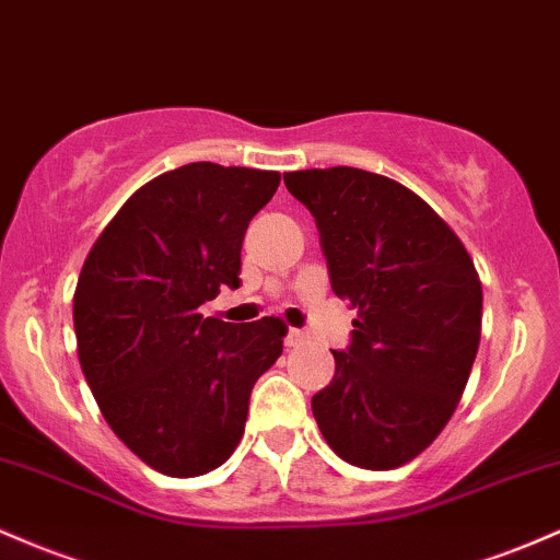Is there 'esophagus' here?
Instances as JSON below:
<instances>
[{"label":"esophagus","instance_id":"esophagus-1","mask_svg":"<svg viewBox=\"0 0 560 560\" xmlns=\"http://www.w3.org/2000/svg\"><path fill=\"white\" fill-rule=\"evenodd\" d=\"M305 342H308V335H305L303 329L287 331V346H290V348H300V346H305Z\"/></svg>","mask_w":560,"mask_h":560}]
</instances>
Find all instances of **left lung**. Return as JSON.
I'll use <instances>...</instances> for the list:
<instances>
[{"label":"left lung","instance_id":"8db88e82","mask_svg":"<svg viewBox=\"0 0 560 560\" xmlns=\"http://www.w3.org/2000/svg\"><path fill=\"white\" fill-rule=\"evenodd\" d=\"M322 233L331 290L355 308L353 342L311 409L331 452L393 470L439 439L481 342V279L425 199L355 167L284 172Z\"/></svg>","mask_w":560,"mask_h":560}]
</instances>
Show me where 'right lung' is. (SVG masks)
Returning <instances> with one entry per match:
<instances>
[{
  "mask_svg": "<svg viewBox=\"0 0 560 560\" xmlns=\"http://www.w3.org/2000/svg\"><path fill=\"white\" fill-rule=\"evenodd\" d=\"M273 170L194 162L153 177L92 244L77 292L79 364L103 417L153 470L205 476L244 435L249 393L281 355L287 324H229L201 305L236 290L249 220Z\"/></svg>",
  "mask_w": 560,
  "mask_h": 560,
  "instance_id": "1",
  "label": "right lung"
}]
</instances>
